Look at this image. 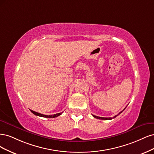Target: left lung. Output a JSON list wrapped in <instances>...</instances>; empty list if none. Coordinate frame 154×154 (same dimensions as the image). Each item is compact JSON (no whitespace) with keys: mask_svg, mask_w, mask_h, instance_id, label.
I'll return each mask as SVG.
<instances>
[{"mask_svg":"<svg viewBox=\"0 0 154 154\" xmlns=\"http://www.w3.org/2000/svg\"><path fill=\"white\" fill-rule=\"evenodd\" d=\"M125 107V108H126ZM125 109H124L123 110V111H122L120 112H119L118 113V115H116V116H114L113 118H116L117 116H118L119 115H120V113H122L124 110H125ZM93 116L94 117V118H97V119H99V120H112V118H103V117H99V116H95V115H93Z\"/></svg>","mask_w":154,"mask_h":154,"instance_id":"8db88e82","label":"left lung"}]
</instances>
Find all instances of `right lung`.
Returning a JSON list of instances; mask_svg holds the SVG:
<instances>
[{"instance_id":"1","label":"right lung","mask_w":154,"mask_h":154,"mask_svg":"<svg viewBox=\"0 0 154 154\" xmlns=\"http://www.w3.org/2000/svg\"><path fill=\"white\" fill-rule=\"evenodd\" d=\"M34 115H35L36 116H41V117H45V118H56V117H57L59 116V115H61V114L63 113L62 112H60V113H57V114H55V115H43V114H41V113H39V112H35L34 111L32 110H30Z\"/></svg>"}]
</instances>
